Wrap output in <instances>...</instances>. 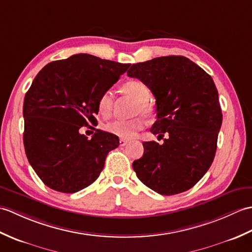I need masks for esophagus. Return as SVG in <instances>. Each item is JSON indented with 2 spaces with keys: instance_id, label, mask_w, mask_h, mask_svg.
<instances>
[{
  "instance_id": "obj_1",
  "label": "esophagus",
  "mask_w": 252,
  "mask_h": 252,
  "mask_svg": "<svg viewBox=\"0 0 252 252\" xmlns=\"http://www.w3.org/2000/svg\"><path fill=\"white\" fill-rule=\"evenodd\" d=\"M130 142L127 141V140H123V138H120V141H119V144H120V146H126V145H127V144H129Z\"/></svg>"
}]
</instances>
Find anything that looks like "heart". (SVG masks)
Returning <instances> with one entry per match:
<instances>
[{
  "label": "heart",
  "instance_id": "1",
  "mask_svg": "<svg viewBox=\"0 0 252 252\" xmlns=\"http://www.w3.org/2000/svg\"><path fill=\"white\" fill-rule=\"evenodd\" d=\"M121 90L123 93L131 96L133 99L137 101L134 109L135 115L141 114V112L144 115H151L152 108L147 103L151 97V91L145 83L138 81V80H131L123 84ZM112 106H114L112 95L109 91H107L98 99L97 109L99 115L108 118L112 112ZM144 125L145 122H144L143 117L138 116L127 120L115 119L107 122L104 126V130L112 135L123 138V140H130L137 134L138 131L143 129Z\"/></svg>",
  "mask_w": 252,
  "mask_h": 252
}]
</instances>
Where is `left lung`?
Masks as SVG:
<instances>
[{
    "label": "left lung",
    "instance_id": "left-lung-1",
    "mask_svg": "<svg viewBox=\"0 0 252 252\" xmlns=\"http://www.w3.org/2000/svg\"><path fill=\"white\" fill-rule=\"evenodd\" d=\"M127 76L145 83L156 98L152 132L163 138L144 142L143 157L133 162L143 184L161 195L191 189L212 164L222 111L212 78L184 56L156 57L133 63Z\"/></svg>",
    "mask_w": 252,
    "mask_h": 252
}]
</instances>
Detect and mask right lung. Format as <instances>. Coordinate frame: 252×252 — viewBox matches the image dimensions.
Wrapping results in <instances>:
<instances>
[{
    "instance_id": "obj_1",
    "label": "right lung",
    "mask_w": 252,
    "mask_h": 252,
    "mask_svg": "<svg viewBox=\"0 0 252 252\" xmlns=\"http://www.w3.org/2000/svg\"><path fill=\"white\" fill-rule=\"evenodd\" d=\"M130 63L76 54L47 63L36 74L24 100V145L28 161L50 189L72 194L98 178L119 138L95 130L91 140L81 134L92 127L97 103Z\"/></svg>"
}]
</instances>
